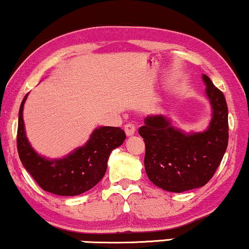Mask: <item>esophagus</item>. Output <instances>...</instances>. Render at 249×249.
<instances>
[{"label":"esophagus","instance_id":"esophagus-1","mask_svg":"<svg viewBox=\"0 0 249 249\" xmlns=\"http://www.w3.org/2000/svg\"><path fill=\"white\" fill-rule=\"evenodd\" d=\"M124 131L127 134V136H131V135L135 134L136 131V125L134 124H127L124 125Z\"/></svg>","mask_w":249,"mask_h":249}]
</instances>
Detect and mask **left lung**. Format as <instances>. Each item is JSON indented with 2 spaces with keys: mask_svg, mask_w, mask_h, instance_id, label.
<instances>
[{
  "mask_svg": "<svg viewBox=\"0 0 249 249\" xmlns=\"http://www.w3.org/2000/svg\"><path fill=\"white\" fill-rule=\"evenodd\" d=\"M213 119L203 133L185 134L162 115L148 116L139 134L145 143L144 166L153 185L173 193L204 186L213 177L229 143V112L223 92L207 75Z\"/></svg>",
  "mask_w": 249,
  "mask_h": 249,
  "instance_id": "8db88e82",
  "label": "left lung"
}]
</instances>
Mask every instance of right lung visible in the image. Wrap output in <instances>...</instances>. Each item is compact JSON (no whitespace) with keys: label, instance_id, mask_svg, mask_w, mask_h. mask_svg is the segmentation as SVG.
I'll return each mask as SVG.
<instances>
[{"label":"right lung","instance_id":"1","mask_svg":"<svg viewBox=\"0 0 249 249\" xmlns=\"http://www.w3.org/2000/svg\"><path fill=\"white\" fill-rule=\"evenodd\" d=\"M24 97L19 107L17 150L19 159L31 177L46 192L60 196H76L93 188L105 176L112 150L121 145L125 133L119 127H100L92 133L82 148L62 159L40 157L25 136L23 121Z\"/></svg>","mask_w":249,"mask_h":249}]
</instances>
